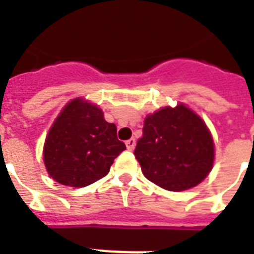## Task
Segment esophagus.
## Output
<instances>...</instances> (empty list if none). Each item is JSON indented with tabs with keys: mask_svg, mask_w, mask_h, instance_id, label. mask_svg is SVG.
Listing matches in <instances>:
<instances>
[{
	"mask_svg": "<svg viewBox=\"0 0 254 254\" xmlns=\"http://www.w3.org/2000/svg\"><path fill=\"white\" fill-rule=\"evenodd\" d=\"M127 150H133L135 147V139L134 138H130V139H127Z\"/></svg>",
	"mask_w": 254,
	"mask_h": 254,
	"instance_id": "esophagus-1",
	"label": "esophagus"
}]
</instances>
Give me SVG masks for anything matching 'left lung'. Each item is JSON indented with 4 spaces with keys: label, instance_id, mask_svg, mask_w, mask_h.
Returning <instances> with one entry per match:
<instances>
[{
    "label": "left lung",
    "instance_id": "1",
    "mask_svg": "<svg viewBox=\"0 0 254 254\" xmlns=\"http://www.w3.org/2000/svg\"><path fill=\"white\" fill-rule=\"evenodd\" d=\"M134 155L149 181L169 191H183L208 175L215 154L205 124L178 105L147 116Z\"/></svg>",
    "mask_w": 254,
    "mask_h": 254
}]
</instances>
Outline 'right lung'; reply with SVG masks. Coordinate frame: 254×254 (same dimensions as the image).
<instances>
[{
  "label": "right lung",
  "instance_id": "obj_1",
  "mask_svg": "<svg viewBox=\"0 0 254 254\" xmlns=\"http://www.w3.org/2000/svg\"><path fill=\"white\" fill-rule=\"evenodd\" d=\"M125 149V143L117 138V127L104 120L101 109L75 99L65 105L50 129L43 158L46 169L58 183L85 187L105 177Z\"/></svg>",
  "mask_w": 254,
  "mask_h": 254
}]
</instances>
